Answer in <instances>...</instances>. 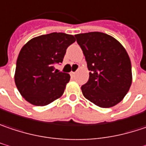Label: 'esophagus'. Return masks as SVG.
Instances as JSON below:
<instances>
[{
  "instance_id": "1",
  "label": "esophagus",
  "mask_w": 146,
  "mask_h": 146,
  "mask_svg": "<svg viewBox=\"0 0 146 146\" xmlns=\"http://www.w3.org/2000/svg\"><path fill=\"white\" fill-rule=\"evenodd\" d=\"M75 74H76V72H71V73H70V75H71L72 77H74Z\"/></svg>"
}]
</instances>
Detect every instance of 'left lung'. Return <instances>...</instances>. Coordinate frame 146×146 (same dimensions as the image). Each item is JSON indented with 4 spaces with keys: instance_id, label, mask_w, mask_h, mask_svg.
I'll use <instances>...</instances> for the list:
<instances>
[{
    "instance_id": "left-lung-1",
    "label": "left lung",
    "mask_w": 146,
    "mask_h": 146,
    "mask_svg": "<svg viewBox=\"0 0 146 146\" xmlns=\"http://www.w3.org/2000/svg\"><path fill=\"white\" fill-rule=\"evenodd\" d=\"M89 73L82 92L85 98L102 108L114 107L124 98L132 82L131 64L122 44L102 32L75 35Z\"/></svg>"
}]
</instances>
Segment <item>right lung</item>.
I'll return each mask as SVG.
<instances>
[{"instance_id":"right-lung-1","label":"right lung","mask_w":146,"mask_h":146,"mask_svg":"<svg viewBox=\"0 0 146 146\" xmlns=\"http://www.w3.org/2000/svg\"><path fill=\"white\" fill-rule=\"evenodd\" d=\"M72 35L51 33L29 40L16 61L15 82L21 95L35 106H46L59 98L70 80L68 73L54 70L66 49L75 42Z\"/></svg>"}]
</instances>
